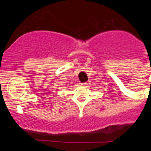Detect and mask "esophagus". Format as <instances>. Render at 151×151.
<instances>
[{
  "mask_svg": "<svg viewBox=\"0 0 151 151\" xmlns=\"http://www.w3.org/2000/svg\"><path fill=\"white\" fill-rule=\"evenodd\" d=\"M86 84H87V83H86V82H84V83H80V85H84V86H85V85H86Z\"/></svg>",
  "mask_w": 151,
  "mask_h": 151,
  "instance_id": "esophagus-1",
  "label": "esophagus"
}]
</instances>
